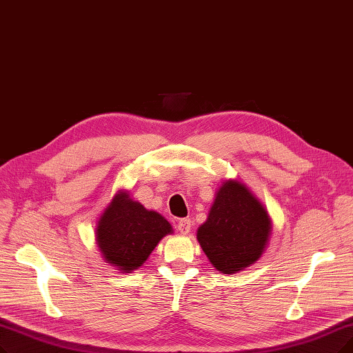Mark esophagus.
<instances>
[{
    "mask_svg": "<svg viewBox=\"0 0 353 353\" xmlns=\"http://www.w3.org/2000/svg\"><path fill=\"white\" fill-rule=\"evenodd\" d=\"M177 228H179L180 234L186 235L190 232V229H192V221L190 219H180L177 223Z\"/></svg>",
    "mask_w": 353,
    "mask_h": 353,
    "instance_id": "34e87169",
    "label": "esophagus"
}]
</instances>
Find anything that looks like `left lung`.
Instances as JSON below:
<instances>
[{
  "mask_svg": "<svg viewBox=\"0 0 353 353\" xmlns=\"http://www.w3.org/2000/svg\"><path fill=\"white\" fill-rule=\"evenodd\" d=\"M270 235L271 219L267 210L238 180L222 183L206 222L197 229L203 252L222 274H234L255 264Z\"/></svg>",
  "mask_w": 353,
  "mask_h": 353,
  "instance_id": "1",
  "label": "left lung"
}]
</instances>
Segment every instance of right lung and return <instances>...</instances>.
Segmentation results:
<instances>
[{"label":"right lung","mask_w":353,"mask_h":353,"mask_svg":"<svg viewBox=\"0 0 353 353\" xmlns=\"http://www.w3.org/2000/svg\"><path fill=\"white\" fill-rule=\"evenodd\" d=\"M172 232V225L160 213L145 209L119 190L98 221L97 242L106 263L122 272H132Z\"/></svg>","instance_id":"add662e5"}]
</instances>
